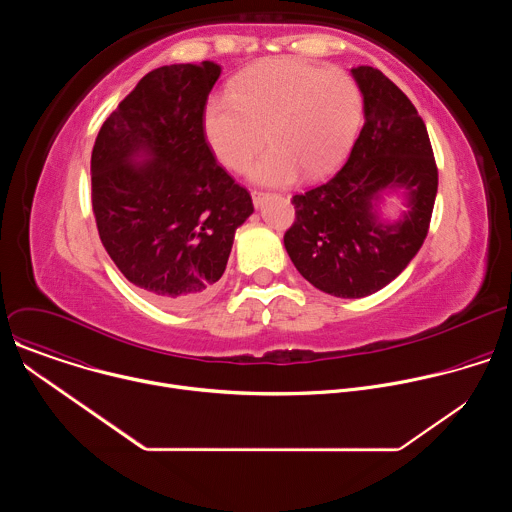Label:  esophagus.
Segmentation results:
<instances>
[{"label": "esophagus", "mask_w": 512, "mask_h": 512, "mask_svg": "<svg viewBox=\"0 0 512 512\" xmlns=\"http://www.w3.org/2000/svg\"><path fill=\"white\" fill-rule=\"evenodd\" d=\"M267 194L265 192H259V190H253L251 192V198H253V202H255V206H261L263 204V198H265Z\"/></svg>", "instance_id": "1"}]
</instances>
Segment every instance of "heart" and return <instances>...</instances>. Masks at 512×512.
<instances>
[{
    "mask_svg": "<svg viewBox=\"0 0 512 512\" xmlns=\"http://www.w3.org/2000/svg\"><path fill=\"white\" fill-rule=\"evenodd\" d=\"M362 117V93L344 70H324L302 58H271L212 99L202 117L214 158L243 174L263 141L271 148L253 168L263 184H289L330 174L348 154Z\"/></svg>",
    "mask_w": 512,
    "mask_h": 512,
    "instance_id": "obj_1",
    "label": "heart"
}]
</instances>
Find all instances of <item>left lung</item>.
<instances>
[{"label":"left lung","mask_w":512,"mask_h":512,"mask_svg":"<svg viewBox=\"0 0 512 512\" xmlns=\"http://www.w3.org/2000/svg\"><path fill=\"white\" fill-rule=\"evenodd\" d=\"M364 125L342 170L291 204L296 221L283 245L296 269L336 298H364L391 283L421 249L437 194L429 135L407 95L373 66H354ZM403 191L397 224L378 218L376 202Z\"/></svg>","instance_id":"left-lung-1"}]
</instances>
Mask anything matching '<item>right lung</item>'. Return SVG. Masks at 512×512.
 Listing matches in <instances>:
<instances>
[{
	"label": "right lung",
	"instance_id": "right-lung-1",
	"mask_svg": "<svg viewBox=\"0 0 512 512\" xmlns=\"http://www.w3.org/2000/svg\"><path fill=\"white\" fill-rule=\"evenodd\" d=\"M221 66L170 64L145 75L93 145V212L117 269L164 306L206 300L235 231L253 212L208 148L202 117Z\"/></svg>",
	"mask_w": 512,
	"mask_h": 512
}]
</instances>
